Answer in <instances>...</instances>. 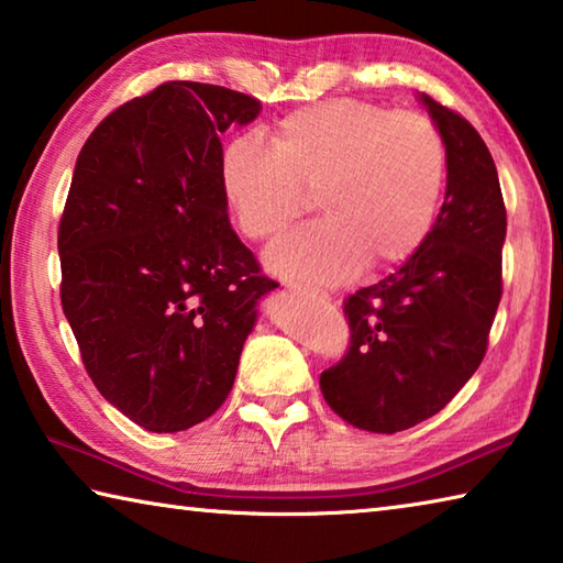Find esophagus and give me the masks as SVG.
<instances>
[{
    "label": "esophagus",
    "mask_w": 563,
    "mask_h": 563,
    "mask_svg": "<svg viewBox=\"0 0 563 563\" xmlns=\"http://www.w3.org/2000/svg\"><path fill=\"white\" fill-rule=\"evenodd\" d=\"M290 290L298 295H305V298H312V300H330L328 292L316 290V288H300V285H290Z\"/></svg>",
    "instance_id": "esophagus-1"
}]
</instances>
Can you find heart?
Returning <instances> with one entry per match:
<instances>
[{
    "label": "heart",
    "mask_w": 563,
    "mask_h": 563,
    "mask_svg": "<svg viewBox=\"0 0 563 563\" xmlns=\"http://www.w3.org/2000/svg\"><path fill=\"white\" fill-rule=\"evenodd\" d=\"M221 188L251 241L283 233L316 196L320 223L280 238L265 253L288 280L338 283L387 271L422 247L440 208L446 151L434 123L357 99L320 101L283 117L268 148L253 136L225 144Z\"/></svg>",
    "instance_id": "1"
}]
</instances>
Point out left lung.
<instances>
[{"instance_id":"obj_1","label":"left lung","mask_w":563,"mask_h":563,"mask_svg":"<svg viewBox=\"0 0 563 563\" xmlns=\"http://www.w3.org/2000/svg\"><path fill=\"white\" fill-rule=\"evenodd\" d=\"M446 151V194L422 247L345 300L350 350L320 375L332 412L395 434L450 402L482 365L501 300L507 235L499 176L479 133L419 93Z\"/></svg>"}]
</instances>
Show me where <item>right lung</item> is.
<instances>
[{
  "mask_svg": "<svg viewBox=\"0 0 563 563\" xmlns=\"http://www.w3.org/2000/svg\"><path fill=\"white\" fill-rule=\"evenodd\" d=\"M247 93L166 81L111 111L76 158L59 223L62 308L103 399L148 432L225 402L258 300L278 288L228 221L221 133Z\"/></svg>",
  "mask_w": 563,
  "mask_h": 563,
  "instance_id": "right-lung-1",
  "label": "right lung"
}]
</instances>
